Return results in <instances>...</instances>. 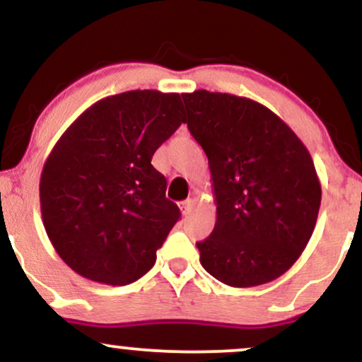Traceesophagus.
Instances as JSON below:
<instances>
[{
  "label": "esophagus",
  "instance_id": "obj_1",
  "mask_svg": "<svg viewBox=\"0 0 362 362\" xmlns=\"http://www.w3.org/2000/svg\"><path fill=\"white\" fill-rule=\"evenodd\" d=\"M192 207H194V201H192V199H187V201L180 202V209H182V214H184V216L189 214Z\"/></svg>",
  "mask_w": 362,
  "mask_h": 362
}]
</instances>
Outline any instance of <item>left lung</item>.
Listing matches in <instances>:
<instances>
[{
    "label": "left lung",
    "instance_id": "8db88e82",
    "mask_svg": "<svg viewBox=\"0 0 362 362\" xmlns=\"http://www.w3.org/2000/svg\"><path fill=\"white\" fill-rule=\"evenodd\" d=\"M182 98L214 189V230L197 243L202 267L231 288L277 279L300 259L317 224L322 187L310 151L250 98L207 90Z\"/></svg>",
    "mask_w": 362,
    "mask_h": 362
}]
</instances>
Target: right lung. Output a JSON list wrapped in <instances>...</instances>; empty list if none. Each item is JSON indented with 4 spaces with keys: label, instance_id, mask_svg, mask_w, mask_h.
<instances>
[{
    "label": "right lung",
    "instance_id": "1",
    "mask_svg": "<svg viewBox=\"0 0 362 362\" xmlns=\"http://www.w3.org/2000/svg\"><path fill=\"white\" fill-rule=\"evenodd\" d=\"M182 122L178 93L132 90L93 103L66 129L39 189L49 240L74 272L126 286L155 265L180 209L151 158Z\"/></svg>",
    "mask_w": 362,
    "mask_h": 362
}]
</instances>
